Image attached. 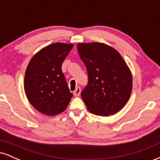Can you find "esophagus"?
Segmentation results:
<instances>
[{
	"instance_id": "obj_1",
	"label": "esophagus",
	"mask_w": 160,
	"mask_h": 160,
	"mask_svg": "<svg viewBox=\"0 0 160 160\" xmlns=\"http://www.w3.org/2000/svg\"><path fill=\"white\" fill-rule=\"evenodd\" d=\"M80 92H81V89H80V86H78L76 88V89L74 91V95L75 96H79L80 95Z\"/></svg>"
}]
</instances>
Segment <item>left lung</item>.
<instances>
[{
    "instance_id": "1",
    "label": "left lung",
    "mask_w": 160,
    "mask_h": 160,
    "mask_svg": "<svg viewBox=\"0 0 160 160\" xmlns=\"http://www.w3.org/2000/svg\"><path fill=\"white\" fill-rule=\"evenodd\" d=\"M77 47L87 70L88 84L81 97L88 111L102 117L119 112L132 90L127 64L115 49L104 43H81Z\"/></svg>"
}]
</instances>
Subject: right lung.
<instances>
[{
    "label": "right lung",
    "mask_w": 160,
    "mask_h": 160,
    "mask_svg": "<svg viewBox=\"0 0 160 160\" xmlns=\"http://www.w3.org/2000/svg\"><path fill=\"white\" fill-rule=\"evenodd\" d=\"M74 45L55 43L40 49L28 65L24 89L37 111L54 116L65 111L73 94L69 90L62 64Z\"/></svg>",
    "instance_id": "add662e5"
}]
</instances>
